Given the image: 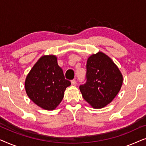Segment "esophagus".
Returning a JSON list of instances; mask_svg holds the SVG:
<instances>
[{"mask_svg": "<svg viewBox=\"0 0 146 146\" xmlns=\"http://www.w3.org/2000/svg\"><path fill=\"white\" fill-rule=\"evenodd\" d=\"M71 83H72V85H75L76 84V80L75 79L72 80H71Z\"/></svg>", "mask_w": 146, "mask_h": 146, "instance_id": "34e87169", "label": "esophagus"}]
</instances>
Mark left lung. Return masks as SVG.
Wrapping results in <instances>:
<instances>
[{
  "label": "left lung",
  "mask_w": 146,
  "mask_h": 146,
  "mask_svg": "<svg viewBox=\"0 0 146 146\" xmlns=\"http://www.w3.org/2000/svg\"><path fill=\"white\" fill-rule=\"evenodd\" d=\"M86 82L80 86L84 99L94 108H102L116 96L123 83V76L110 58L99 52L88 58Z\"/></svg>",
  "instance_id": "8db88e82"
}]
</instances>
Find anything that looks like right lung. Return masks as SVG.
Returning a JSON list of instances; mask_svg holds the SVG:
<instances>
[{
	"instance_id": "obj_1",
	"label": "right lung",
	"mask_w": 146,
	"mask_h": 146,
	"mask_svg": "<svg viewBox=\"0 0 146 146\" xmlns=\"http://www.w3.org/2000/svg\"><path fill=\"white\" fill-rule=\"evenodd\" d=\"M71 84L54 55L42 56L34 65L25 80L29 98L42 108L53 110L61 102L66 88Z\"/></svg>"
}]
</instances>
